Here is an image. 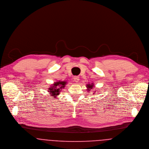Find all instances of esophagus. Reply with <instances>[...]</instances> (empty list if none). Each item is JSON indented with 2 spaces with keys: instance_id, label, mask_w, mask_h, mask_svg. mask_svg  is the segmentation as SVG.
Listing matches in <instances>:
<instances>
[{
  "instance_id": "34e87169",
  "label": "esophagus",
  "mask_w": 149,
  "mask_h": 149,
  "mask_svg": "<svg viewBox=\"0 0 149 149\" xmlns=\"http://www.w3.org/2000/svg\"><path fill=\"white\" fill-rule=\"evenodd\" d=\"M73 80L75 81V82H78L79 81V80H80V79H79V77H78L77 76H74V77H73Z\"/></svg>"
}]
</instances>
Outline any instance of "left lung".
I'll return each mask as SVG.
<instances>
[{
	"label": "left lung",
	"mask_w": 149,
	"mask_h": 149,
	"mask_svg": "<svg viewBox=\"0 0 149 149\" xmlns=\"http://www.w3.org/2000/svg\"><path fill=\"white\" fill-rule=\"evenodd\" d=\"M93 84L92 83V84H87L86 85V87H87V89L86 90H88V91H90V90H92V89H93ZM95 92H96L95 91ZM94 93H95V92H94Z\"/></svg>",
	"instance_id": "left-lung-1"
}]
</instances>
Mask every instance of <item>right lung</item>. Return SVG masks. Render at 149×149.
I'll use <instances>...</instances> for the list:
<instances>
[{"mask_svg": "<svg viewBox=\"0 0 149 149\" xmlns=\"http://www.w3.org/2000/svg\"><path fill=\"white\" fill-rule=\"evenodd\" d=\"M66 81H57L54 83L53 85L50 86L48 89V92L51 94L52 96H53L54 98L57 97V95L60 94L61 89L64 88L66 84Z\"/></svg>", "mask_w": 149, "mask_h": 149, "instance_id": "obj_1", "label": "right lung"}]
</instances>
